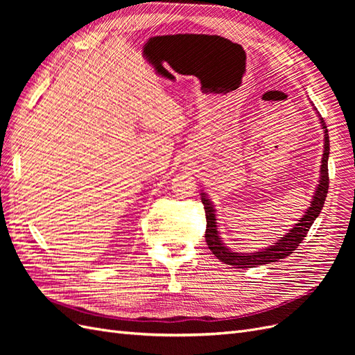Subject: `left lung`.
Wrapping results in <instances>:
<instances>
[{
	"label": "left lung",
	"instance_id": "left-lung-1",
	"mask_svg": "<svg viewBox=\"0 0 355 355\" xmlns=\"http://www.w3.org/2000/svg\"><path fill=\"white\" fill-rule=\"evenodd\" d=\"M315 110V108H314ZM318 120L323 128L324 133V149H323V158H321L320 166V179L318 185L315 188V192L311 200L309 207L306 209L302 218L295 223L292 230H288L284 237H280V240L268 245L266 249H262L259 252L253 253H237L228 249L225 243L222 241L219 231H218V219H216V210L213 207V202L207 198L206 192H201V201L204 204V210H206V219H207V230H206V243L211 253L218 257L219 261L225 262L227 265H232L234 268H254L257 265H265L270 262H277L278 259L292 254L296 247L300 244V241L306 237V234L311 228V225L318 218V214L324 206V201L327 197L329 189V168H327V159H329V132L327 125L323 118L318 114Z\"/></svg>",
	"mask_w": 355,
	"mask_h": 355
}]
</instances>
